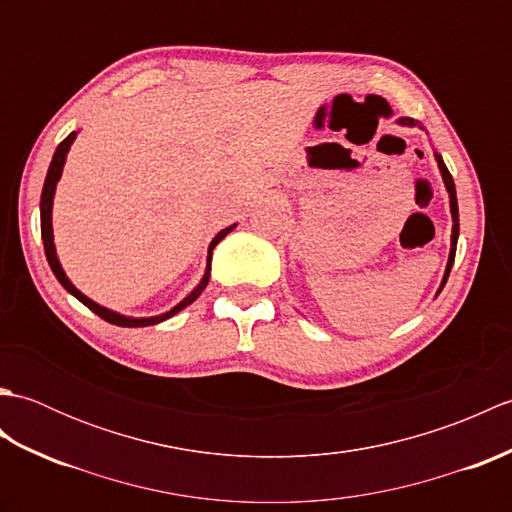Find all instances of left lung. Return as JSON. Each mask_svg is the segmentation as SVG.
I'll list each match as a JSON object with an SVG mask.
<instances>
[{
	"mask_svg": "<svg viewBox=\"0 0 512 512\" xmlns=\"http://www.w3.org/2000/svg\"><path fill=\"white\" fill-rule=\"evenodd\" d=\"M400 125H411V127H420L422 129V125L418 123V121H413V118H400L398 121ZM436 160H438V167H440V173H442V180H444V184H447V191H449V200H451V215H453V233H451V253H449V262H447V270H444V279H442V286H440V290L444 288V284H447V279H449V273H451V266H453V262H455V248H458V235H460V222H458V198H455V184H453V176L449 173V169H447V165H444V160H442V156L440 154H436ZM440 290H438V295H440Z\"/></svg>",
	"mask_w": 512,
	"mask_h": 512,
	"instance_id": "1",
	"label": "left lung"
}]
</instances>
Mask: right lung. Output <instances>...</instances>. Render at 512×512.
<instances>
[{
  "label": "right lung",
  "mask_w": 512,
  "mask_h": 512,
  "mask_svg": "<svg viewBox=\"0 0 512 512\" xmlns=\"http://www.w3.org/2000/svg\"><path fill=\"white\" fill-rule=\"evenodd\" d=\"M74 138H76V132H72L68 138H63L61 143H59V147H57V151H54V156H52V162H50V169H48V176H46V182H43V191H41V239H43V250H46V259H48V264H50V268H52V273H54V277L59 279V284L70 292V295H74L76 299H79L83 306H88L94 314H99L101 319H105L107 323H112V325H121V328H147V325H156V323H160V321H165V319H169V317H173V314H178L180 310H184L189 306V303H193L195 299H198L200 295H202V290L206 288V284H209V277H211V255H213V248L222 242V239L233 231L235 228V224L233 226H228V228H224V231H220L217 233L215 237H213V242H211V246H209V257H206V273H204V277H202V281L198 284V288H195L189 297H184L176 308H171L169 312H165V314H158V317H149V319H132V317H123V314H118V312H112V310H107V308H103V306H99V303H94L92 299H88L83 295L81 290H76L74 286H72V281L65 277V273H63V268H61V264H59V259H57V250H54V239H52V198H54V189H57V182H59V178H61V171H63V165H65V156H68V151H70V145L74 143Z\"/></svg>",
  "instance_id": "obj_1"
}]
</instances>
